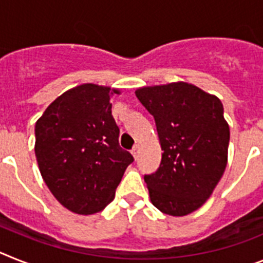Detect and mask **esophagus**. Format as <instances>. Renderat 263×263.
Returning a JSON list of instances; mask_svg holds the SVG:
<instances>
[{
    "mask_svg": "<svg viewBox=\"0 0 263 263\" xmlns=\"http://www.w3.org/2000/svg\"><path fill=\"white\" fill-rule=\"evenodd\" d=\"M139 151H140V147H139V145H135L134 149H132V156L135 157V160H138V157H139Z\"/></svg>",
    "mask_w": 263,
    "mask_h": 263,
    "instance_id": "1",
    "label": "esophagus"
}]
</instances>
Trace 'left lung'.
<instances>
[{
    "label": "left lung",
    "instance_id": "left-lung-1",
    "mask_svg": "<svg viewBox=\"0 0 263 263\" xmlns=\"http://www.w3.org/2000/svg\"><path fill=\"white\" fill-rule=\"evenodd\" d=\"M156 122L163 149L159 170L145 175L151 202L181 217L211 197L228 164L229 124L221 100L186 82L135 91Z\"/></svg>",
    "mask_w": 263,
    "mask_h": 263
}]
</instances>
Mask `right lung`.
Returning <instances> with one entry per match:
<instances>
[{
    "label": "right lung",
    "instance_id": "add662e5",
    "mask_svg": "<svg viewBox=\"0 0 263 263\" xmlns=\"http://www.w3.org/2000/svg\"><path fill=\"white\" fill-rule=\"evenodd\" d=\"M118 88L79 84L57 98L35 123L36 163L52 196L72 213L93 214L114 200L134 161L119 145L111 114Z\"/></svg>",
    "mask_w": 263,
    "mask_h": 263
}]
</instances>
